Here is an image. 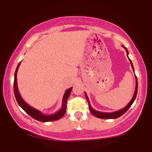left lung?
<instances>
[{
  "label": "left lung",
  "instance_id": "8db88e82",
  "mask_svg": "<svg viewBox=\"0 0 152 152\" xmlns=\"http://www.w3.org/2000/svg\"><path fill=\"white\" fill-rule=\"evenodd\" d=\"M123 47L125 48V50H126L127 56H128V58H129V56H128L129 51H128V50H127V48L125 46H123ZM129 60L131 66H132V69H133V71L134 72V66H133V64H132V61L130 60L129 58ZM135 78H136V88H135V91H134V94L133 95V97H132V100L130 101L129 103V104H127V105L125 106L124 108H123L122 109L118 110V111H114V112H110V113L102 112V111H96V110L93 109V108H92V106H91V104H90L89 99H88V96H87L86 94L85 93L86 99H87V101H88V107H89L91 113V114H93L94 116H95L96 117H98V118H104V119H115V118H117L118 117H120V116H122V115H123L124 114H125V113H126V111H128V109L131 107V106L132 105V104H133L134 101H135L136 97H137V91H138V81H137V76H135Z\"/></svg>",
  "mask_w": 152,
  "mask_h": 152
}]
</instances>
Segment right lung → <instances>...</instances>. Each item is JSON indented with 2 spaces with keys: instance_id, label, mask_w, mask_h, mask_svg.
Wrapping results in <instances>:
<instances>
[{
  "instance_id": "right-lung-1",
  "label": "right lung",
  "mask_w": 152,
  "mask_h": 152,
  "mask_svg": "<svg viewBox=\"0 0 152 152\" xmlns=\"http://www.w3.org/2000/svg\"><path fill=\"white\" fill-rule=\"evenodd\" d=\"M20 61L17 66L16 69L15 71V75H14V83H13V89H14V94L15 99H16L17 102H18V105L22 108L24 111L27 113L29 116H31V117L34 118V119L38 120V121H41V122H48V121H56V120L60 119L61 118H62L64 116V115L65 114L66 109V103H67L68 98L70 96L71 91L72 90V87L69 88V89H67L65 91L64 97H63L62 100V105L61 108L60 110H58L57 112L54 113V114H43L41 111H38V109H35V108L31 106L29 104H28L23 99H22V97L20 96V93L18 91V83H17V72H18V69L19 66H20Z\"/></svg>"
}]
</instances>
